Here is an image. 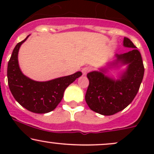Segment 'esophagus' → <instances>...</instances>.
<instances>
[{"instance_id":"34e87169","label":"esophagus","mask_w":154,"mask_h":154,"mask_svg":"<svg viewBox=\"0 0 154 154\" xmlns=\"http://www.w3.org/2000/svg\"><path fill=\"white\" fill-rule=\"evenodd\" d=\"M89 71H90L89 67H85V68H83L82 69V72L83 75H87V73L88 72H89Z\"/></svg>"}]
</instances>
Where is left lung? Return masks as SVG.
I'll return each mask as SVG.
<instances>
[{"label": "left lung", "instance_id": "8db88e82", "mask_svg": "<svg viewBox=\"0 0 154 154\" xmlns=\"http://www.w3.org/2000/svg\"><path fill=\"white\" fill-rule=\"evenodd\" d=\"M124 46L131 48L125 54L116 55V64H128V69L119 79L105 75L106 70L91 72L85 94L86 103L91 110L104 116L122 111L135 98L144 75V66L140 53L128 38H124Z\"/></svg>", "mask_w": 154, "mask_h": 154}]
</instances>
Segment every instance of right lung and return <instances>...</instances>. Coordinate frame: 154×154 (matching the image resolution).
I'll use <instances>...</instances> for the list:
<instances>
[{"label": "right lung", "instance_id": "add662e5", "mask_svg": "<svg viewBox=\"0 0 154 154\" xmlns=\"http://www.w3.org/2000/svg\"><path fill=\"white\" fill-rule=\"evenodd\" d=\"M29 35L16 45L8 63L7 77L8 87L14 98L22 106L37 114H45L54 110L61 100L66 88L82 75H73L46 82H37L22 74L18 63V52L21 45Z\"/></svg>", "mask_w": 154, "mask_h": 154}]
</instances>
